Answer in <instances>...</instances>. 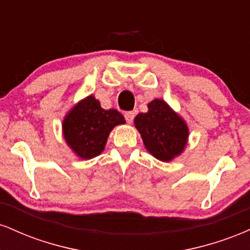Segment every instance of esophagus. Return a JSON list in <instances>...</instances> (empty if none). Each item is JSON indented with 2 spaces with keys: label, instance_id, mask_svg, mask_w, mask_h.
Segmentation results:
<instances>
[{
  "label": "esophagus",
  "instance_id": "obj_1",
  "mask_svg": "<svg viewBox=\"0 0 250 250\" xmlns=\"http://www.w3.org/2000/svg\"><path fill=\"white\" fill-rule=\"evenodd\" d=\"M125 120H127V122L130 125V123H133V121H134L135 113L134 111H128V113L125 114Z\"/></svg>",
  "mask_w": 250,
  "mask_h": 250
}]
</instances>
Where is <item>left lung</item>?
<instances>
[{
	"label": "left lung",
	"instance_id": "left-lung-1",
	"mask_svg": "<svg viewBox=\"0 0 250 250\" xmlns=\"http://www.w3.org/2000/svg\"><path fill=\"white\" fill-rule=\"evenodd\" d=\"M134 123L155 159L170 162L185 151L189 137L187 123L162 99L149 102L147 113H140Z\"/></svg>",
	"mask_w": 250,
	"mask_h": 250
}]
</instances>
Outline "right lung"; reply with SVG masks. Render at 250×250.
<instances>
[{"label": "right lung", "mask_w": 250, "mask_h": 250, "mask_svg": "<svg viewBox=\"0 0 250 250\" xmlns=\"http://www.w3.org/2000/svg\"><path fill=\"white\" fill-rule=\"evenodd\" d=\"M125 120L116 109H103L91 94L65 114L62 122L64 141L76 156L89 160L104 150L110 131Z\"/></svg>", "instance_id": "obj_1"}]
</instances>
